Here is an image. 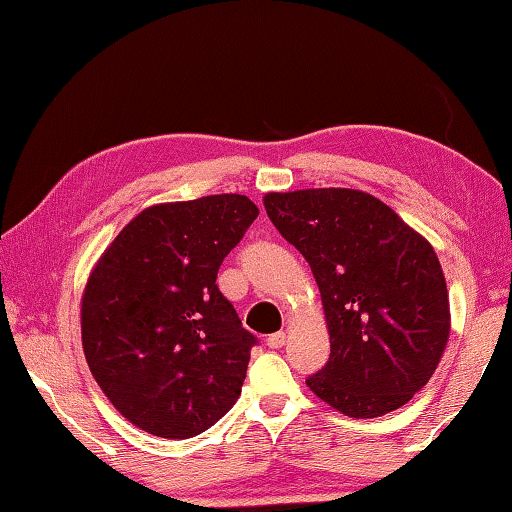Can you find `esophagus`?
<instances>
[{"instance_id": "esophagus-1", "label": "esophagus", "mask_w": 512, "mask_h": 512, "mask_svg": "<svg viewBox=\"0 0 512 512\" xmlns=\"http://www.w3.org/2000/svg\"><path fill=\"white\" fill-rule=\"evenodd\" d=\"M284 342H286V333L284 331H277V333H273V336H268L266 345L271 347V349H280V347H284Z\"/></svg>"}]
</instances>
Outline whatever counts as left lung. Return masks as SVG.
Wrapping results in <instances>:
<instances>
[{
  "instance_id": "8db88e82",
  "label": "left lung",
  "mask_w": 512,
  "mask_h": 512,
  "mask_svg": "<svg viewBox=\"0 0 512 512\" xmlns=\"http://www.w3.org/2000/svg\"><path fill=\"white\" fill-rule=\"evenodd\" d=\"M264 208L320 288L331 356L306 380L311 392L351 418L410 403L450 336L448 286L430 241L362 190L268 192Z\"/></svg>"
}]
</instances>
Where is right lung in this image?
Listing matches in <instances>:
<instances>
[{"instance_id":"right-lung-1","label":"right lung","mask_w":512,"mask_h":512,"mask_svg":"<svg viewBox=\"0 0 512 512\" xmlns=\"http://www.w3.org/2000/svg\"><path fill=\"white\" fill-rule=\"evenodd\" d=\"M259 210L244 194L150 206L91 268L82 349L111 405L161 439H190L237 403L255 336L217 271Z\"/></svg>"}]
</instances>
